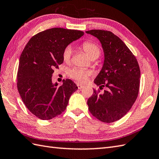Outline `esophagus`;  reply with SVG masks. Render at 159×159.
I'll return each mask as SVG.
<instances>
[{
  "label": "esophagus",
  "mask_w": 159,
  "mask_h": 159,
  "mask_svg": "<svg viewBox=\"0 0 159 159\" xmlns=\"http://www.w3.org/2000/svg\"><path fill=\"white\" fill-rule=\"evenodd\" d=\"M77 87H78V88H79V89H83L84 86V85H83V84H77Z\"/></svg>",
  "instance_id": "esophagus-1"
}]
</instances>
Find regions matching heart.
<instances>
[{"mask_svg": "<svg viewBox=\"0 0 159 159\" xmlns=\"http://www.w3.org/2000/svg\"><path fill=\"white\" fill-rule=\"evenodd\" d=\"M82 48L84 52L89 57L91 60L94 58H98L100 55V49L99 47L93 43L84 42L83 43ZM72 53V49L71 47H67L63 53V59L65 61H68L70 60ZM91 75L90 72L84 70L75 68L69 71V75L71 78L75 79L79 82H85L87 78Z\"/></svg>", "mask_w": 159, "mask_h": 159, "instance_id": "1", "label": "heart"}]
</instances>
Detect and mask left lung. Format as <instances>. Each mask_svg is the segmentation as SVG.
Instances as JSON below:
<instances>
[{"mask_svg":"<svg viewBox=\"0 0 159 159\" xmlns=\"http://www.w3.org/2000/svg\"><path fill=\"white\" fill-rule=\"evenodd\" d=\"M86 33L102 44L104 61L94 83L99 89L107 88L104 93L93 89L87 101L89 110L99 120L113 123L124 116L137 99L140 79L138 63L123 40L112 32L91 30Z\"/></svg>","mask_w":159,"mask_h":159,"instance_id":"8db88e82","label":"left lung"}]
</instances>
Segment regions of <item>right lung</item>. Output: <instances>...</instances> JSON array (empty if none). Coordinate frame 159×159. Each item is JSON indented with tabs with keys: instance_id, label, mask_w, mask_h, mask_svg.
<instances>
[{
	"instance_id": "obj_1",
	"label": "right lung",
	"mask_w": 159,
	"mask_h": 159,
	"mask_svg": "<svg viewBox=\"0 0 159 159\" xmlns=\"http://www.w3.org/2000/svg\"><path fill=\"white\" fill-rule=\"evenodd\" d=\"M84 32L54 28L38 33L29 40L20 58L17 89L22 101L33 114L50 120L66 110L71 95L78 87L70 79L58 87L52 83L53 69L64 62L63 53Z\"/></svg>"
}]
</instances>
